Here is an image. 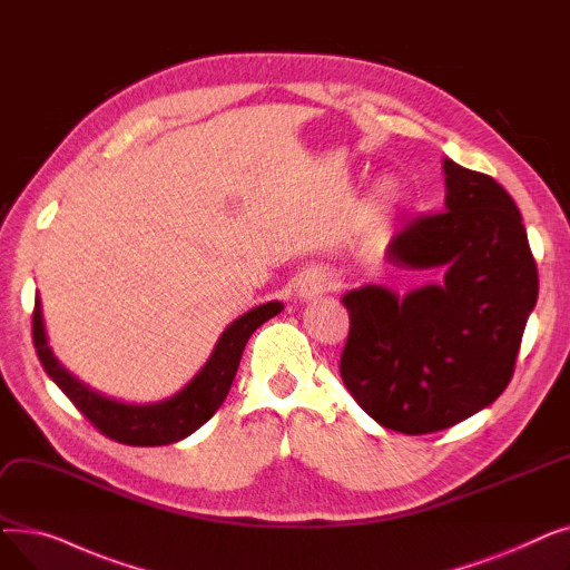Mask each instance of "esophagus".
<instances>
[{"label":"esophagus","mask_w":570,"mask_h":570,"mask_svg":"<svg viewBox=\"0 0 570 570\" xmlns=\"http://www.w3.org/2000/svg\"><path fill=\"white\" fill-rule=\"evenodd\" d=\"M337 286V279L331 273H323V269H312V273L303 275V279L297 282V291L301 295H318L325 291H333Z\"/></svg>","instance_id":"esophagus-1"}]
</instances>
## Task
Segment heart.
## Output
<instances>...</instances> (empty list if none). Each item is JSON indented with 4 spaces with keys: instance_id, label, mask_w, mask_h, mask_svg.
<instances>
[{
    "instance_id": "heart-1",
    "label": "heart",
    "mask_w": 570,
    "mask_h": 570,
    "mask_svg": "<svg viewBox=\"0 0 570 570\" xmlns=\"http://www.w3.org/2000/svg\"><path fill=\"white\" fill-rule=\"evenodd\" d=\"M376 203L381 205V209H385V213H391V215L397 213V209H402L406 203V189L400 179H395V177L383 179L376 189Z\"/></svg>"
}]
</instances>
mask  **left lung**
Instances as JSON below:
<instances>
[{
	"label": "left lung",
	"instance_id": "8db88e82",
	"mask_svg": "<svg viewBox=\"0 0 570 570\" xmlns=\"http://www.w3.org/2000/svg\"><path fill=\"white\" fill-rule=\"evenodd\" d=\"M445 209L409 222L385 249L400 269L443 279L406 295L348 291L340 374L387 430L430 434L490 406L513 379L538 269L515 200L485 173L445 159Z\"/></svg>",
	"mask_w": 570,
	"mask_h": 570
}]
</instances>
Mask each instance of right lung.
<instances>
[{
	"label": "right lung",
	"instance_id": "obj_1",
	"mask_svg": "<svg viewBox=\"0 0 570 570\" xmlns=\"http://www.w3.org/2000/svg\"><path fill=\"white\" fill-rule=\"evenodd\" d=\"M39 305L41 303L37 301L32 314V337L46 374L101 434L127 445H168L207 423L230 391L239 357H243L252 333L284 309L282 303L273 301L235 318L219 337L205 367L175 397L159 404H127L92 391L57 363L46 340Z\"/></svg>",
	"mask_w": 570,
	"mask_h": 570
}]
</instances>
